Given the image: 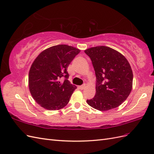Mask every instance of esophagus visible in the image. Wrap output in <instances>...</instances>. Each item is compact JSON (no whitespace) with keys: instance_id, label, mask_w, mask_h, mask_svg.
Segmentation results:
<instances>
[{"instance_id":"esophagus-1","label":"esophagus","mask_w":154,"mask_h":154,"mask_svg":"<svg viewBox=\"0 0 154 154\" xmlns=\"http://www.w3.org/2000/svg\"><path fill=\"white\" fill-rule=\"evenodd\" d=\"M85 86H86V85H85V84H84V85H81V86H79V88L81 90H83V89H85Z\"/></svg>"}]
</instances>
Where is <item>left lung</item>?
Listing matches in <instances>:
<instances>
[{
    "label": "left lung",
    "mask_w": 154,
    "mask_h": 154,
    "mask_svg": "<svg viewBox=\"0 0 154 154\" xmlns=\"http://www.w3.org/2000/svg\"><path fill=\"white\" fill-rule=\"evenodd\" d=\"M92 61L96 77V95L87 103L99 111L120 106L129 96L133 72L123 55L111 47L97 46L85 51Z\"/></svg>",
    "instance_id": "left-lung-1"
}]
</instances>
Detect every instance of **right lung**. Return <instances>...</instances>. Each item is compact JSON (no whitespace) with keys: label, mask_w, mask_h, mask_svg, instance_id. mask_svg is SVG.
Instances as JSON below:
<instances>
[{"label":"right lung","mask_w":154,"mask_h":154,"mask_svg":"<svg viewBox=\"0 0 154 154\" xmlns=\"http://www.w3.org/2000/svg\"><path fill=\"white\" fill-rule=\"evenodd\" d=\"M79 53L75 47L58 45L43 51L35 59L29 71V86L34 100L41 107L54 111L68 103L77 87L68 81L67 68ZM62 77L64 82L61 81Z\"/></svg>","instance_id":"add662e5"}]
</instances>
